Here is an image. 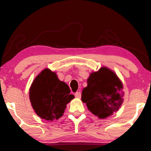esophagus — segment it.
Returning <instances> with one entry per match:
<instances>
[{
  "instance_id": "34e87169",
  "label": "esophagus",
  "mask_w": 151,
  "mask_h": 151,
  "mask_svg": "<svg viewBox=\"0 0 151 151\" xmlns=\"http://www.w3.org/2000/svg\"><path fill=\"white\" fill-rule=\"evenodd\" d=\"M75 97L77 98H81V93L80 92H76L75 93Z\"/></svg>"
}]
</instances>
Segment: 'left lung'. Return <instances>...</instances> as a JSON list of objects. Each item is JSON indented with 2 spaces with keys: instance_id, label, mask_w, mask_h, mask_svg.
I'll return each mask as SVG.
<instances>
[{
  "instance_id": "8db88e82",
  "label": "left lung",
  "mask_w": 151,
  "mask_h": 151,
  "mask_svg": "<svg viewBox=\"0 0 151 151\" xmlns=\"http://www.w3.org/2000/svg\"><path fill=\"white\" fill-rule=\"evenodd\" d=\"M123 85L116 74L103 67L91 73L87 86L82 92V101L100 119L117 112L123 102Z\"/></svg>"
}]
</instances>
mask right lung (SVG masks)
<instances>
[{
	"instance_id": "1",
	"label": "right lung",
	"mask_w": 151,
	"mask_h": 151,
	"mask_svg": "<svg viewBox=\"0 0 151 151\" xmlns=\"http://www.w3.org/2000/svg\"><path fill=\"white\" fill-rule=\"evenodd\" d=\"M73 98L69 86L49 69L36 76L29 89L30 102L35 112L48 121L63 116L67 104Z\"/></svg>"
}]
</instances>
